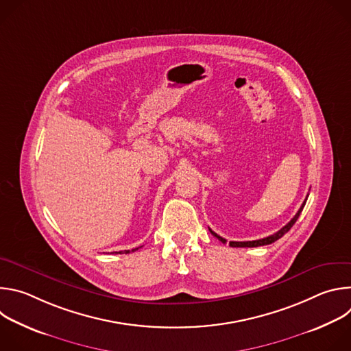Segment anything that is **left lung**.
<instances>
[{
    "mask_svg": "<svg viewBox=\"0 0 351 351\" xmlns=\"http://www.w3.org/2000/svg\"><path fill=\"white\" fill-rule=\"evenodd\" d=\"M308 197V195H307ZM307 197H306V199H304V203L302 204V207H300V210L297 211V214L291 218V221L289 222V223H286L280 230H278L276 233H274V234H271V236H268V237H264V239H258V240H253V241H229V245L230 247H260V245H267V244H271V243H274V241H276L278 239H280L285 233H287L289 230H290V228L295 223V221L298 219V217H300V214H302V211H303V208H304V206H306V202H307ZM210 232L218 239V240H221L222 243H226V240L223 239V237H221V236H218L215 232H213L211 229H210Z\"/></svg>",
    "mask_w": 351,
    "mask_h": 351,
    "instance_id": "8db88e82",
    "label": "left lung"
}]
</instances>
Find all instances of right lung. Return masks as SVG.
Listing matches in <instances>:
<instances>
[{
  "label": "right lung",
  "instance_id": "obj_1",
  "mask_svg": "<svg viewBox=\"0 0 351 351\" xmlns=\"http://www.w3.org/2000/svg\"><path fill=\"white\" fill-rule=\"evenodd\" d=\"M136 250H138V247H137V248H133L132 252H136ZM123 253H125V254H128V253H130V250H125V252H119V254H123Z\"/></svg>",
  "mask_w": 351,
  "mask_h": 351
}]
</instances>
